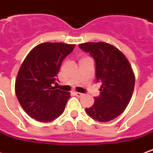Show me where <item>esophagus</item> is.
Here are the masks:
<instances>
[{
    "mask_svg": "<svg viewBox=\"0 0 153 153\" xmlns=\"http://www.w3.org/2000/svg\"><path fill=\"white\" fill-rule=\"evenodd\" d=\"M74 94L76 95L77 97H83L84 96V94H82V93H79V92H75L74 93Z\"/></svg>",
    "mask_w": 153,
    "mask_h": 153,
    "instance_id": "1",
    "label": "esophagus"
}]
</instances>
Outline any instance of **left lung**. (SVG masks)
<instances>
[{
    "label": "left lung",
    "mask_w": 153,
    "mask_h": 153,
    "mask_svg": "<svg viewBox=\"0 0 153 153\" xmlns=\"http://www.w3.org/2000/svg\"><path fill=\"white\" fill-rule=\"evenodd\" d=\"M79 46L94 58L96 80L102 84L94 105L85 111L96 121H111L124 111L131 100L135 84L132 67L124 54L112 45L90 42Z\"/></svg>",
    "instance_id": "8db88e82"
}]
</instances>
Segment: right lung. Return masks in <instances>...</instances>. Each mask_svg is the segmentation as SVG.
I'll return each instance as SVG.
<instances>
[{
  "mask_svg": "<svg viewBox=\"0 0 153 153\" xmlns=\"http://www.w3.org/2000/svg\"><path fill=\"white\" fill-rule=\"evenodd\" d=\"M74 48V45L64 43L39 44L22 63L16 80V94L25 112L36 121H53L65 108L69 93L53 85L62 62Z\"/></svg>",
  "mask_w": 153,
  "mask_h": 153,
  "instance_id": "add662e5",
  "label": "right lung"
}]
</instances>
